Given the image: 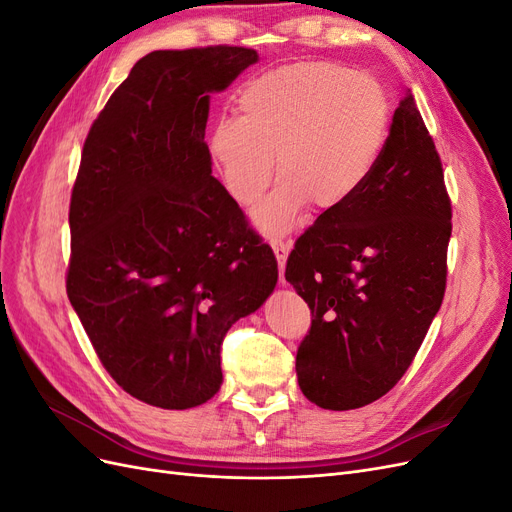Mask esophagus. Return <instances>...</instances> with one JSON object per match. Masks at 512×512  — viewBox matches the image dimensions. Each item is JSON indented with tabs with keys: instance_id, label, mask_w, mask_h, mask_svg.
<instances>
[{
	"instance_id": "obj_1",
	"label": "esophagus",
	"mask_w": 512,
	"mask_h": 512,
	"mask_svg": "<svg viewBox=\"0 0 512 512\" xmlns=\"http://www.w3.org/2000/svg\"><path fill=\"white\" fill-rule=\"evenodd\" d=\"M271 247H273L275 258H277V265H280V275L284 277V265H286V258H288L290 250H292V243L290 241H282V239H273Z\"/></svg>"
}]
</instances>
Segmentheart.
Masks as SVG:
<instances>
[{
    "label": "heart",
    "instance_id": "heart-1",
    "mask_svg": "<svg viewBox=\"0 0 512 512\" xmlns=\"http://www.w3.org/2000/svg\"><path fill=\"white\" fill-rule=\"evenodd\" d=\"M239 119L209 132V158L230 198L250 207L273 179L282 183L254 209L262 235H284L314 203L337 211L374 175L389 141L391 104L365 74L299 61L256 76L237 98Z\"/></svg>",
    "mask_w": 512,
    "mask_h": 512
}]
</instances>
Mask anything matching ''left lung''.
I'll return each mask as SVG.
<instances>
[{
	"mask_svg": "<svg viewBox=\"0 0 512 512\" xmlns=\"http://www.w3.org/2000/svg\"><path fill=\"white\" fill-rule=\"evenodd\" d=\"M448 239L442 162L408 89L365 188L288 256L286 280L312 309L297 352L312 404L363 408L406 374L444 299Z\"/></svg>",
	"mask_w": 512,
	"mask_h": 512,
	"instance_id": "8db88e82",
	"label": "left lung"
}]
</instances>
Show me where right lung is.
I'll use <instances>...</instances> for the list:
<instances>
[{
    "instance_id": "right-lung-1",
    "label": "right lung",
    "mask_w": 512,
    "mask_h": 512,
    "mask_svg": "<svg viewBox=\"0 0 512 512\" xmlns=\"http://www.w3.org/2000/svg\"><path fill=\"white\" fill-rule=\"evenodd\" d=\"M258 61L243 46L153 51L91 126L70 200L66 290L108 374L164 410L222 386L220 348L277 284V260L211 175V94Z\"/></svg>"
}]
</instances>
